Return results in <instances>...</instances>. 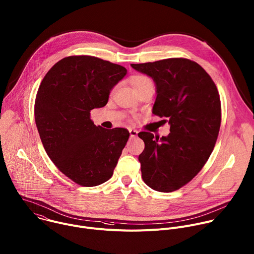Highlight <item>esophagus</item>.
<instances>
[{
    "mask_svg": "<svg viewBox=\"0 0 254 254\" xmlns=\"http://www.w3.org/2000/svg\"><path fill=\"white\" fill-rule=\"evenodd\" d=\"M137 130L136 129H132V128H129V134H130V137H135L137 135Z\"/></svg>",
    "mask_w": 254,
    "mask_h": 254,
    "instance_id": "1",
    "label": "esophagus"
}]
</instances>
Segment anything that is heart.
<instances>
[{"label":"heart","instance_id":"heart-1","mask_svg":"<svg viewBox=\"0 0 254 254\" xmlns=\"http://www.w3.org/2000/svg\"><path fill=\"white\" fill-rule=\"evenodd\" d=\"M129 80H130L131 86L133 87V89L135 90L136 93L152 84L151 79L143 74H134V75L130 76Z\"/></svg>","mask_w":254,"mask_h":254}]
</instances>
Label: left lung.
<instances>
[{
    "label": "left lung",
    "mask_w": 254,
    "mask_h": 254,
    "mask_svg": "<svg viewBox=\"0 0 254 254\" xmlns=\"http://www.w3.org/2000/svg\"><path fill=\"white\" fill-rule=\"evenodd\" d=\"M131 66L153 78L152 114L171 125L170 134L161 138L138 133L144 141L138 156L142 180L156 191L178 190L201 171L214 148L221 123L217 88L201 65L185 58Z\"/></svg>",
    "instance_id": "8db88e82"
}]
</instances>
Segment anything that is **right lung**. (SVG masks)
<instances>
[{
	"label": "right lung",
	"instance_id": "1",
	"mask_svg": "<svg viewBox=\"0 0 254 254\" xmlns=\"http://www.w3.org/2000/svg\"><path fill=\"white\" fill-rule=\"evenodd\" d=\"M127 68L93 56H69L43 78L35 121L44 148L66 178L81 187L109 181L129 137L127 129L95 126L91 111L107 105Z\"/></svg>",
	"mask_w": 254,
	"mask_h": 254
}]
</instances>
